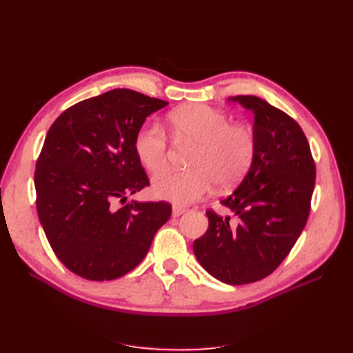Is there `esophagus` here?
Segmentation results:
<instances>
[{
    "label": "esophagus",
    "instance_id": "obj_1",
    "mask_svg": "<svg viewBox=\"0 0 353 353\" xmlns=\"http://www.w3.org/2000/svg\"><path fill=\"white\" fill-rule=\"evenodd\" d=\"M185 212V209L184 208H179V206H174V209H172V216L174 218H178V216H181L183 215V213Z\"/></svg>",
    "mask_w": 353,
    "mask_h": 353
}]
</instances>
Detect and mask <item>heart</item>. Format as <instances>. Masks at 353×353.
Here are the masks:
<instances>
[{"instance_id": "1", "label": "heart", "mask_w": 353, "mask_h": 353, "mask_svg": "<svg viewBox=\"0 0 353 353\" xmlns=\"http://www.w3.org/2000/svg\"><path fill=\"white\" fill-rule=\"evenodd\" d=\"M178 137L193 141L188 170H166L153 179L156 197L175 205H190L212 190L213 184L231 187L244 176L254 154V134L248 125L231 123L230 116L205 104H188L169 114ZM141 165L157 174L168 165V138L163 128L147 122L134 141Z\"/></svg>"}]
</instances>
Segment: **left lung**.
Segmentation results:
<instances>
[{
	"label": "left lung",
	"instance_id": "left-lung-1",
	"mask_svg": "<svg viewBox=\"0 0 353 353\" xmlns=\"http://www.w3.org/2000/svg\"><path fill=\"white\" fill-rule=\"evenodd\" d=\"M254 114V154L239 187L221 203L236 223L208 210L209 228L193 244L216 280L241 285L272 274L303 231L315 185V163L299 123L254 95H237Z\"/></svg>",
	"mask_w": 353,
	"mask_h": 353
}]
</instances>
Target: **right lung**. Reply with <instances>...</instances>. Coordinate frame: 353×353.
Masks as SVG:
<instances>
[{
  "label": "right lung",
  "instance_id": "add662e5",
  "mask_svg": "<svg viewBox=\"0 0 353 353\" xmlns=\"http://www.w3.org/2000/svg\"><path fill=\"white\" fill-rule=\"evenodd\" d=\"M166 104L116 88L72 105L47 132L35 170L38 216L60 262L82 279L109 281L132 271L170 218L166 201L125 205L150 185L135 135Z\"/></svg>",
  "mask_w": 353,
  "mask_h": 353
}]
</instances>
